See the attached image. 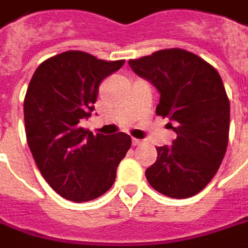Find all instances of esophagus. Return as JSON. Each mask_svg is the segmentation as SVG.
I'll return each instance as SVG.
<instances>
[{
    "label": "esophagus",
    "instance_id": "34e87169",
    "mask_svg": "<svg viewBox=\"0 0 248 248\" xmlns=\"http://www.w3.org/2000/svg\"><path fill=\"white\" fill-rule=\"evenodd\" d=\"M141 144H142V141H141V140L133 138V145H134V147H137V145H141Z\"/></svg>",
    "mask_w": 248,
    "mask_h": 248
}]
</instances>
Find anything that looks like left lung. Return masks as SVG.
I'll return each instance as SVG.
<instances>
[{"mask_svg": "<svg viewBox=\"0 0 248 248\" xmlns=\"http://www.w3.org/2000/svg\"><path fill=\"white\" fill-rule=\"evenodd\" d=\"M134 72L159 92L156 114L168 117L176 133L172 147H156V161L145 170L159 193L185 199L213 179L229 142L230 103L217 70L185 49L156 50L131 59Z\"/></svg>", "mask_w": 248, "mask_h": 248, "instance_id": "1", "label": "left lung"}]
</instances>
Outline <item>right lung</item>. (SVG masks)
Returning <instances> with one entry per match:
<instances>
[{
    "label": "right lung",
    "instance_id": "obj_1",
    "mask_svg": "<svg viewBox=\"0 0 248 248\" xmlns=\"http://www.w3.org/2000/svg\"><path fill=\"white\" fill-rule=\"evenodd\" d=\"M123 64L67 50L41 63L29 81L24 100L28 145L45 181L67 201L104 195L131 147L125 133L94 135L80 125L94 110L100 83Z\"/></svg>",
    "mask_w": 248,
    "mask_h": 248
}]
</instances>
